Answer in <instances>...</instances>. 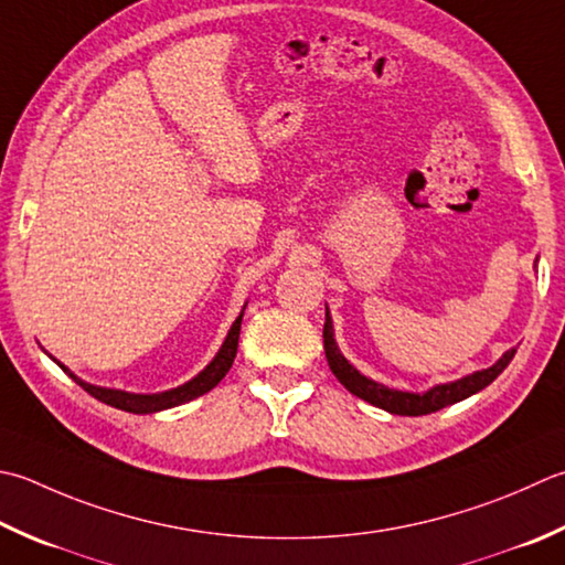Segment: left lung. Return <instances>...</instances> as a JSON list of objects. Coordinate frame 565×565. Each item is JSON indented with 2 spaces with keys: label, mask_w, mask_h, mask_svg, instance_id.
Wrapping results in <instances>:
<instances>
[{
  "label": "left lung",
  "mask_w": 565,
  "mask_h": 565,
  "mask_svg": "<svg viewBox=\"0 0 565 565\" xmlns=\"http://www.w3.org/2000/svg\"><path fill=\"white\" fill-rule=\"evenodd\" d=\"M539 262V259H536ZM323 345H326V358L330 370L338 377V382L345 386L350 394L360 396L372 406L384 408V412L396 414V416H424V414H434L438 408L450 406L456 402L468 399V396L478 394L484 386L492 384L500 374L504 372L507 364L514 358V348L507 350L504 355L497 360L492 367L488 370H478L472 374H466L456 382H446V384H436L426 392H402V390H392V386L374 382L352 364L345 355H342L338 342H335V330H333V318H330V311L326 306V326H323Z\"/></svg>",
  "instance_id": "8db88e82"
}]
</instances>
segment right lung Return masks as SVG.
<instances>
[{"label": "right lung", "instance_id": "right-lung-1", "mask_svg": "<svg viewBox=\"0 0 565 565\" xmlns=\"http://www.w3.org/2000/svg\"><path fill=\"white\" fill-rule=\"evenodd\" d=\"M247 306V303H245ZM242 316H245V308H242L239 316L235 318V323L227 330V338L223 340V345L215 352V358L210 360L205 367L195 374L193 380H188L181 386H173V390H166V392H157V394H137V392H125V390H113V386H99V384H90L77 377L75 372H71L65 367L63 362H58L55 358H51L58 367L68 374V377L81 384L87 394H93L97 402L109 404L115 408H121V412H129V414H157L163 412V408H173V406H181L185 402H193L198 396H203L205 392L213 390L217 386V382L225 377L230 372L232 362H235L237 355V340H239V326H242Z\"/></svg>", "mask_w": 565, "mask_h": 565}]
</instances>
